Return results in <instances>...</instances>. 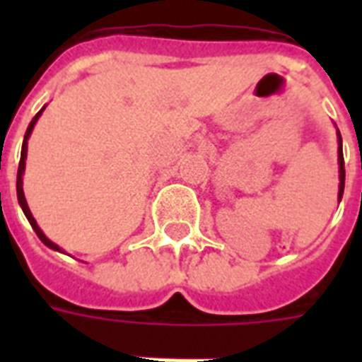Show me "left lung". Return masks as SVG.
I'll return each mask as SVG.
<instances>
[{
    "instance_id": "1",
    "label": "left lung",
    "mask_w": 362,
    "mask_h": 362,
    "mask_svg": "<svg viewBox=\"0 0 362 362\" xmlns=\"http://www.w3.org/2000/svg\"><path fill=\"white\" fill-rule=\"evenodd\" d=\"M338 142H340V148H338V165H340V192H338V201H340L344 195V180H346V169H344V153H342V136H340V131H338Z\"/></svg>"
}]
</instances>
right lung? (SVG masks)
Wrapping results in <instances>:
<instances>
[{
    "mask_svg": "<svg viewBox=\"0 0 362 362\" xmlns=\"http://www.w3.org/2000/svg\"><path fill=\"white\" fill-rule=\"evenodd\" d=\"M45 110V107H42L39 112H37L35 116H33V120L30 122V125H28V131H25L24 135V142H22V153H20V165H18V175H16V193H18V203L20 206H22V210H24L25 218H28V221H30V226L33 227V231L37 233V237L41 238V242H45L48 247H52V250H58L59 252V246H56L52 240H48L47 237H45V233L39 229V226H37L35 218L31 216L30 209H28V203H25V197H24V189H22V175H24V169H25V153H28V139H30L31 131H33V125H35V122L39 120V116H41V112Z\"/></svg>",
    "mask_w": 362,
    "mask_h": 362,
    "instance_id": "obj_1",
    "label": "right lung"
}]
</instances>
